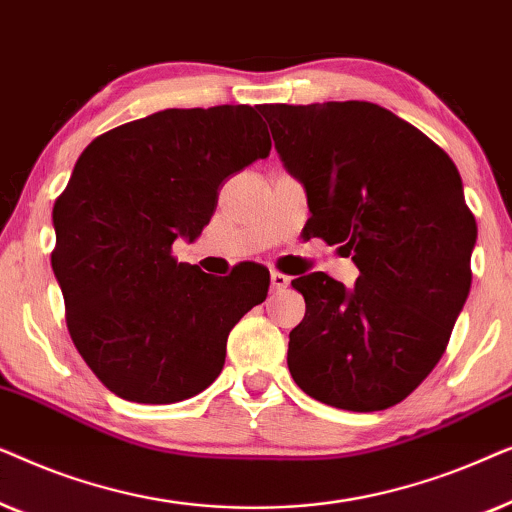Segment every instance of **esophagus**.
Here are the masks:
<instances>
[{"mask_svg":"<svg viewBox=\"0 0 512 512\" xmlns=\"http://www.w3.org/2000/svg\"><path fill=\"white\" fill-rule=\"evenodd\" d=\"M289 282H291V277L289 275H284V272H279V270H272L270 272V284H272V289H286V286H289Z\"/></svg>","mask_w":512,"mask_h":512,"instance_id":"obj_1","label":"esophagus"}]
</instances>
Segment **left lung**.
I'll return each mask as SVG.
<instances>
[{
    "mask_svg": "<svg viewBox=\"0 0 512 512\" xmlns=\"http://www.w3.org/2000/svg\"><path fill=\"white\" fill-rule=\"evenodd\" d=\"M286 170L303 181L305 235L352 256V289L293 279L305 317L289 333L293 382L352 412L387 410L436 368L471 291L475 216L452 158L373 102L263 104Z\"/></svg>",
    "mask_w": 512,
    "mask_h": 512,
    "instance_id": "left-lung-1",
    "label": "left lung"
}]
</instances>
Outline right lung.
Segmentation results:
<instances>
[{
	"label": "right lung",
	"mask_w": 512,
	"mask_h": 512,
	"mask_svg": "<svg viewBox=\"0 0 512 512\" xmlns=\"http://www.w3.org/2000/svg\"><path fill=\"white\" fill-rule=\"evenodd\" d=\"M258 109H165L95 137L53 207L51 265L67 331L111 394L167 405L207 389L233 326L268 296L270 272L235 265L214 277L177 263L230 174L268 158Z\"/></svg>",
	"instance_id": "right-lung-1"
}]
</instances>
